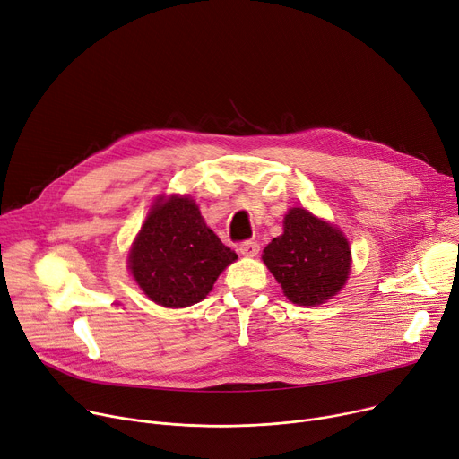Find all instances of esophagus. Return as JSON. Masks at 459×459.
<instances>
[{
  "label": "esophagus",
  "mask_w": 459,
  "mask_h": 459,
  "mask_svg": "<svg viewBox=\"0 0 459 459\" xmlns=\"http://www.w3.org/2000/svg\"><path fill=\"white\" fill-rule=\"evenodd\" d=\"M238 254L246 257H255L259 254V242L244 240L242 244H238Z\"/></svg>",
  "instance_id": "obj_1"
}]
</instances>
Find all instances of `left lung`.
I'll use <instances>...</instances> for the list:
<instances>
[{
	"label": "left lung",
	"mask_w": 459,
	"mask_h": 459,
	"mask_svg": "<svg viewBox=\"0 0 459 459\" xmlns=\"http://www.w3.org/2000/svg\"><path fill=\"white\" fill-rule=\"evenodd\" d=\"M283 224V235L263 252L264 264L292 303L308 307L331 299L349 275L347 238L303 207L290 209Z\"/></svg>",
	"instance_id": "8db88e82"
}]
</instances>
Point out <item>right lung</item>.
I'll return each instance as SVG.
<instances>
[{
    "instance_id": "1",
    "label": "right lung",
    "mask_w": 459,
    "mask_h": 459,
    "mask_svg": "<svg viewBox=\"0 0 459 459\" xmlns=\"http://www.w3.org/2000/svg\"><path fill=\"white\" fill-rule=\"evenodd\" d=\"M237 254L211 231L189 196L160 198L130 250L134 279L163 307H189L213 289Z\"/></svg>"
}]
</instances>
